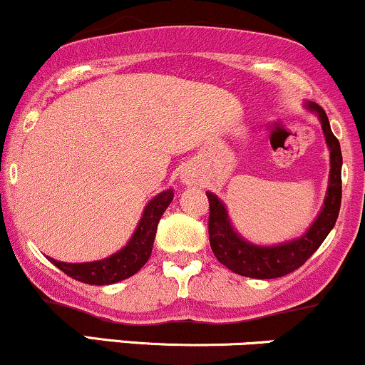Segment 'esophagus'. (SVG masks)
<instances>
[{
    "label": "esophagus",
    "instance_id": "1",
    "mask_svg": "<svg viewBox=\"0 0 365 365\" xmlns=\"http://www.w3.org/2000/svg\"><path fill=\"white\" fill-rule=\"evenodd\" d=\"M185 182H187V183H194V178H192V177H187V178H185Z\"/></svg>",
    "mask_w": 365,
    "mask_h": 365
}]
</instances>
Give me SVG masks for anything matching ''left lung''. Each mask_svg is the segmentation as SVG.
<instances>
[{
	"instance_id": "1",
	"label": "left lung",
	"mask_w": 365,
	"mask_h": 365,
	"mask_svg": "<svg viewBox=\"0 0 365 365\" xmlns=\"http://www.w3.org/2000/svg\"><path fill=\"white\" fill-rule=\"evenodd\" d=\"M307 108L316 111L321 118L322 130H324L326 142L331 150V173L329 187L326 194L324 207L307 230V233L293 242L274 245L259 247L245 242L235 233L230 225L226 209L220 199L211 192H207L209 200V242L216 259L223 266L232 269L233 273L249 278L271 279L299 269L311 255L319 249V245L328 237L338 220V212L341 206V149L340 142L333 135L329 127V120L326 113L317 104L309 103Z\"/></svg>"
}]
</instances>
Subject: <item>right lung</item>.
Instances as JSON below:
<instances>
[{
  "instance_id": "1",
  "label": "right lung",
  "mask_w": 365,
  "mask_h": 365,
  "mask_svg": "<svg viewBox=\"0 0 365 365\" xmlns=\"http://www.w3.org/2000/svg\"><path fill=\"white\" fill-rule=\"evenodd\" d=\"M171 200H173V190L171 188L154 197L145 207L144 215L140 217V223L128 244L120 252L113 254L111 257L103 259V261L81 264L60 262L54 261V259H49V261L66 276L87 284H111L121 282V279H127L128 276L135 274L150 257L158 223Z\"/></svg>"
}]
</instances>
